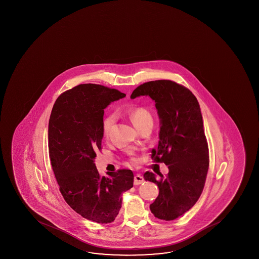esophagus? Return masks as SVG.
Masks as SVG:
<instances>
[{
  "label": "esophagus",
  "mask_w": 259,
  "mask_h": 259,
  "mask_svg": "<svg viewBox=\"0 0 259 259\" xmlns=\"http://www.w3.org/2000/svg\"><path fill=\"white\" fill-rule=\"evenodd\" d=\"M144 182V177H143L142 175H140V174H136V176H135V178H134V184H135V185H139V184H142Z\"/></svg>",
  "instance_id": "esophagus-1"
}]
</instances>
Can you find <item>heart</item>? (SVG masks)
I'll return each instance as SVG.
<instances>
[{
	"label": "heart",
	"instance_id": "1",
	"mask_svg": "<svg viewBox=\"0 0 259 259\" xmlns=\"http://www.w3.org/2000/svg\"><path fill=\"white\" fill-rule=\"evenodd\" d=\"M129 116L131 119L132 123H134V125L136 127H138L139 125L146 123V122L153 121V117H152V115L150 114V112L144 107H141V106L134 108L130 112ZM115 116L114 115H108V116H106V118L104 119L102 125L104 136H107L109 135L111 127L115 123Z\"/></svg>",
	"mask_w": 259,
	"mask_h": 259
}]
</instances>
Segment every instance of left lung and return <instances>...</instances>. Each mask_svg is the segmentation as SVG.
I'll return each instance as SVG.
<instances>
[{
    "mask_svg": "<svg viewBox=\"0 0 259 259\" xmlns=\"http://www.w3.org/2000/svg\"><path fill=\"white\" fill-rule=\"evenodd\" d=\"M149 97L155 102L160 118L158 148L152 159L168 165L163 176L146 171L145 181L159 188L150 209L155 218L174 221L195 205L203 191L208 174V147L203 120L195 96L174 81H150L136 88L132 99Z\"/></svg>",
    "mask_w": 259,
    "mask_h": 259,
    "instance_id": "8db88e82",
    "label": "left lung"
}]
</instances>
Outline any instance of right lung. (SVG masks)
<instances>
[{
    "instance_id": "1",
    "label": "right lung",
    "mask_w": 259,
    "mask_h": 259,
    "mask_svg": "<svg viewBox=\"0 0 259 259\" xmlns=\"http://www.w3.org/2000/svg\"><path fill=\"white\" fill-rule=\"evenodd\" d=\"M124 97L116 89L81 84L60 95L49 122L51 165L64 199L83 218L101 224L115 221L123 192L134 184L131 170L101 177L95 164L105 109Z\"/></svg>"
}]
</instances>
